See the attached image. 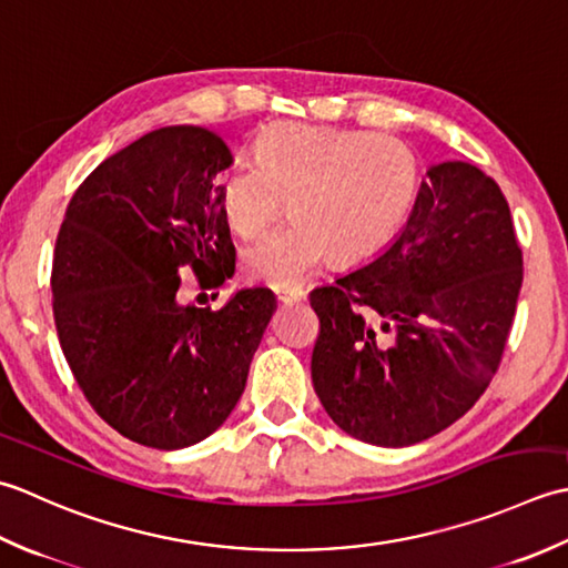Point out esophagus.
Listing matches in <instances>:
<instances>
[{
    "label": "esophagus",
    "mask_w": 568,
    "mask_h": 568,
    "mask_svg": "<svg viewBox=\"0 0 568 568\" xmlns=\"http://www.w3.org/2000/svg\"><path fill=\"white\" fill-rule=\"evenodd\" d=\"M274 294L280 304H298L306 296L304 288H274Z\"/></svg>",
    "instance_id": "esophagus-1"
}]
</instances>
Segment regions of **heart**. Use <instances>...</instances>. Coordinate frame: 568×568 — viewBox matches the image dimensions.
<instances>
[{
    "mask_svg": "<svg viewBox=\"0 0 568 568\" xmlns=\"http://www.w3.org/2000/svg\"><path fill=\"white\" fill-rule=\"evenodd\" d=\"M419 164L392 134L298 122L254 139V161L217 176V201L233 233L252 237L282 215L292 220L242 250V272L276 288L304 284L323 262H361L385 250L407 220Z\"/></svg>",
    "mask_w": 568,
    "mask_h": 568,
    "instance_id": "heart-1",
    "label": "heart"
}]
</instances>
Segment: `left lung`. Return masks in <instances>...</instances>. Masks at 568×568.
<instances>
[{
    "label": "left lung",
    "instance_id": "obj_1",
    "mask_svg": "<svg viewBox=\"0 0 568 568\" xmlns=\"http://www.w3.org/2000/svg\"><path fill=\"white\" fill-rule=\"evenodd\" d=\"M519 288L523 250L500 186L466 161L432 166L399 237L311 292L323 409L373 446L444 432L500 367Z\"/></svg>",
    "mask_w": 568,
    "mask_h": 568
}]
</instances>
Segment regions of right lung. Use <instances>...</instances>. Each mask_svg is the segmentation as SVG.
<instances>
[{
	"instance_id": "obj_1",
	"label": "right lung",
	"mask_w": 568,
	"mask_h": 568,
	"mask_svg": "<svg viewBox=\"0 0 568 568\" xmlns=\"http://www.w3.org/2000/svg\"><path fill=\"white\" fill-rule=\"evenodd\" d=\"M233 164L203 126H161L80 183L58 230L53 321L68 367L114 432L186 448L235 409L274 311L270 288L223 308L181 306L183 270L201 288L235 272L215 176Z\"/></svg>"
}]
</instances>
